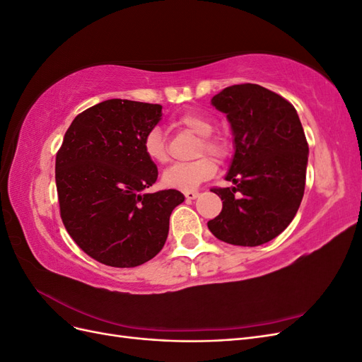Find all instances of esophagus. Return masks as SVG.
<instances>
[{
	"label": "esophagus",
	"instance_id": "34e87169",
	"mask_svg": "<svg viewBox=\"0 0 362 362\" xmlns=\"http://www.w3.org/2000/svg\"><path fill=\"white\" fill-rule=\"evenodd\" d=\"M184 196H185V199L187 201H192V199H196L199 196V193L198 192H194V190H190V192H185L184 193Z\"/></svg>",
	"mask_w": 362,
	"mask_h": 362
}]
</instances>
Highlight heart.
<instances>
[{
  "mask_svg": "<svg viewBox=\"0 0 362 362\" xmlns=\"http://www.w3.org/2000/svg\"><path fill=\"white\" fill-rule=\"evenodd\" d=\"M172 124L180 129L199 136V141L194 148V157L199 158L190 163L175 164V166L169 168L163 173V182L170 189L190 192L199 187L204 181L213 178L217 172L216 161L203 154L208 153L217 161H223L231 152V144H229V139L223 133L213 129L211 119L199 112H182L173 119ZM141 149H144L146 158L152 163L164 164L169 161L166 137H164L161 128L158 127H152L146 131L144 140H141Z\"/></svg>",
  "mask_w": 362,
  "mask_h": 362,
  "instance_id": "heart-1",
  "label": "heart"
}]
</instances>
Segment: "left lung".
Listing matches in <instances>:
<instances>
[{"label": "left lung", "instance_id": "obj_1", "mask_svg": "<svg viewBox=\"0 0 362 362\" xmlns=\"http://www.w3.org/2000/svg\"><path fill=\"white\" fill-rule=\"evenodd\" d=\"M211 104L231 124L235 154L226 175L234 187L211 189L223 206L208 229L229 245H264L291 223L303 198L308 144L298 112L250 83L226 87Z\"/></svg>", "mask_w": 362, "mask_h": 362}]
</instances>
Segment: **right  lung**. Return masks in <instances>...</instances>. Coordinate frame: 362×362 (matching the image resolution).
<instances>
[{"label": "right lung", "instance_id": "1", "mask_svg": "<svg viewBox=\"0 0 362 362\" xmlns=\"http://www.w3.org/2000/svg\"><path fill=\"white\" fill-rule=\"evenodd\" d=\"M161 105L107 100L76 116L56 156L60 216L74 242L112 267H136L166 243L178 190L145 193L158 170L141 140Z\"/></svg>", "mask_w": 362, "mask_h": 362}]
</instances>
